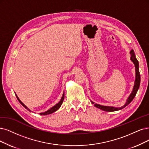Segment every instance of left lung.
I'll return each mask as SVG.
<instances>
[{"mask_svg": "<svg viewBox=\"0 0 149 149\" xmlns=\"http://www.w3.org/2000/svg\"><path fill=\"white\" fill-rule=\"evenodd\" d=\"M130 54H131V58L130 59L132 62L133 63V64H134V67H135V72H136V78H135V81H134V85L133 86V90H132V92L131 93V94L130 95V96H128V97L127 98V100L126 101L125 104H124L123 106H122V107H113V106H102L100 105V104H98L96 103H95L94 102H93L92 101H91V102L94 104V106L100 109L102 111H106V112H114V111H120V110H122L123 108H125L126 106H127L128 104L133 100V99L134 98L136 93L139 90V85H140V82H141V75H140V73H139V63L138 61L136 59V56H135V53L134 52L133 49H131L130 52Z\"/></svg>", "mask_w": 149, "mask_h": 149, "instance_id": "left-lung-1", "label": "left lung"}]
</instances>
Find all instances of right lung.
Returning a JSON list of instances; mask_svg holds the SVG:
<instances>
[{
  "instance_id": "1",
  "label": "right lung",
  "mask_w": 149,
  "mask_h": 149,
  "mask_svg": "<svg viewBox=\"0 0 149 149\" xmlns=\"http://www.w3.org/2000/svg\"><path fill=\"white\" fill-rule=\"evenodd\" d=\"M15 95H16V97H17V99H18V101H19V102L21 103V105L23 106L25 109H26L27 110H28V111H29V112H32L28 107H27L26 106H25L24 104L20 101V100L19 99V97H18V96H17V95H16V93H15ZM64 92L63 93V96H62V97H61V100L59 101V102H58V103L56 104V105H54V106H53L52 108H50L49 109H48V111H45V112H40V113H39V114H40V115H47L51 114V113H53V112H56V111H58V110L60 108V107L61 106V105H62V103H63V101H64Z\"/></svg>"
}]
</instances>
